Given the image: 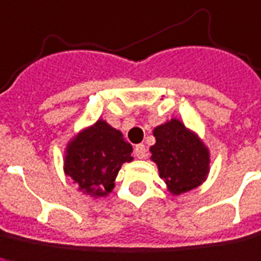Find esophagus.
Here are the masks:
<instances>
[{
  "label": "esophagus",
  "mask_w": 261,
  "mask_h": 261,
  "mask_svg": "<svg viewBox=\"0 0 261 261\" xmlns=\"http://www.w3.org/2000/svg\"><path fill=\"white\" fill-rule=\"evenodd\" d=\"M146 152H148V150H146V146H145L143 143H139V145L135 146V154H136L138 159H145L146 154H148Z\"/></svg>",
  "instance_id": "obj_1"
}]
</instances>
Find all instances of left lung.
<instances>
[{"label":"left lung","mask_w":261,"mask_h":261,"mask_svg":"<svg viewBox=\"0 0 261 261\" xmlns=\"http://www.w3.org/2000/svg\"><path fill=\"white\" fill-rule=\"evenodd\" d=\"M156 143L150 146L152 161L172 195H180L202 185L209 173L210 153L199 136L179 119L153 129Z\"/></svg>","instance_id":"left-lung-1"}]
</instances>
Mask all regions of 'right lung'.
<instances>
[{
  "instance_id": "obj_1",
  "label": "right lung",
  "mask_w": 261,
  "mask_h": 261,
  "mask_svg": "<svg viewBox=\"0 0 261 261\" xmlns=\"http://www.w3.org/2000/svg\"><path fill=\"white\" fill-rule=\"evenodd\" d=\"M132 150L122 132L99 119L68 143L64 169L79 192L102 197L112 192L120 166L134 161Z\"/></svg>"
}]
</instances>
